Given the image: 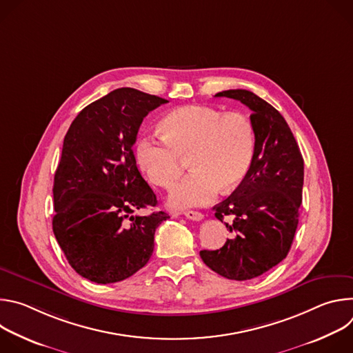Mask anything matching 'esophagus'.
I'll use <instances>...</instances> for the list:
<instances>
[{
	"instance_id": "1",
	"label": "esophagus",
	"mask_w": 353,
	"mask_h": 353,
	"mask_svg": "<svg viewBox=\"0 0 353 353\" xmlns=\"http://www.w3.org/2000/svg\"><path fill=\"white\" fill-rule=\"evenodd\" d=\"M184 216L187 219H191V221H201V219L204 218V215L201 214V212H198V211H185Z\"/></svg>"
}]
</instances>
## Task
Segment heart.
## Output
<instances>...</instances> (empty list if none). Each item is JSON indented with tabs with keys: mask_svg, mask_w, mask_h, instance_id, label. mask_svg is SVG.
<instances>
[{
	"mask_svg": "<svg viewBox=\"0 0 353 353\" xmlns=\"http://www.w3.org/2000/svg\"><path fill=\"white\" fill-rule=\"evenodd\" d=\"M163 137L143 134L135 142V162L149 181L172 188L184 170H192L170 195L174 207L211 203L219 190L232 191L245 179L256 152L254 127L241 113H222L188 105L168 113Z\"/></svg>",
	"mask_w": 353,
	"mask_h": 353,
	"instance_id": "b5f03b06",
	"label": "heart"
}]
</instances>
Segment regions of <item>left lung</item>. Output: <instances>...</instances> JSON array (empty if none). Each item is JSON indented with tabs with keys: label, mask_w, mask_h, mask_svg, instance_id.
<instances>
[{
	"label": "left lung",
	"mask_w": 353,
	"mask_h": 353,
	"mask_svg": "<svg viewBox=\"0 0 353 353\" xmlns=\"http://www.w3.org/2000/svg\"><path fill=\"white\" fill-rule=\"evenodd\" d=\"M215 96L239 100L253 112L256 152L241 184L214 208L233 237L222 248L203 250L199 256L221 276L247 281L270 271L289 253L299 223L305 163L288 123L264 99L245 89Z\"/></svg>",
	"instance_id": "obj_1"
}]
</instances>
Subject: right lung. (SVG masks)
<instances>
[{"label": "right lung", "instance_id": "right-lung-1", "mask_svg": "<svg viewBox=\"0 0 353 353\" xmlns=\"http://www.w3.org/2000/svg\"><path fill=\"white\" fill-rule=\"evenodd\" d=\"M166 99L120 88L88 105L70 125L54 176L53 232L70 265L96 283L124 281L154 253L163 211L142 179L132 145L143 117Z\"/></svg>", "mask_w": 353, "mask_h": 353}]
</instances>
